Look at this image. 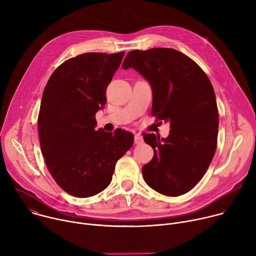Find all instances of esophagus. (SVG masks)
Segmentation results:
<instances>
[{
	"label": "esophagus",
	"mask_w": 256,
	"mask_h": 256,
	"mask_svg": "<svg viewBox=\"0 0 256 256\" xmlns=\"http://www.w3.org/2000/svg\"><path fill=\"white\" fill-rule=\"evenodd\" d=\"M142 142H144L142 136H140V134H136V136H134V144H142Z\"/></svg>",
	"instance_id": "obj_1"
}]
</instances>
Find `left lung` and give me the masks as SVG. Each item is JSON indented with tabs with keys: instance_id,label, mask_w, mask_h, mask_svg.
<instances>
[{
	"instance_id": "1",
	"label": "left lung",
	"mask_w": 256,
	"mask_h": 256,
	"mask_svg": "<svg viewBox=\"0 0 256 256\" xmlns=\"http://www.w3.org/2000/svg\"><path fill=\"white\" fill-rule=\"evenodd\" d=\"M122 68H134L149 81L152 116L171 128L166 138L144 136L154 150L153 159L142 168L146 184L168 196L188 192L206 172L216 149L218 112L210 79L194 60L173 48L132 50Z\"/></svg>"
}]
</instances>
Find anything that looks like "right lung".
<instances>
[{
  "instance_id": "right-lung-1",
  "label": "right lung",
  "mask_w": 256,
  "mask_h": 256,
  "mask_svg": "<svg viewBox=\"0 0 256 256\" xmlns=\"http://www.w3.org/2000/svg\"><path fill=\"white\" fill-rule=\"evenodd\" d=\"M124 52H87L68 58L50 76L40 103L38 134L44 162L56 184L77 198L110 184L116 164L134 142L132 134L95 130V114Z\"/></svg>"
}]
</instances>
